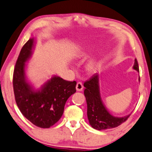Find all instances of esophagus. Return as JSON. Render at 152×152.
Here are the masks:
<instances>
[{
    "label": "esophagus",
    "instance_id": "obj_1",
    "mask_svg": "<svg viewBox=\"0 0 152 152\" xmlns=\"http://www.w3.org/2000/svg\"><path fill=\"white\" fill-rule=\"evenodd\" d=\"M83 88H84V86H83V84H82V83H80V82H78L76 85V90L78 91H83Z\"/></svg>",
    "mask_w": 152,
    "mask_h": 152
}]
</instances>
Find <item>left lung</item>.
<instances>
[{
  "instance_id": "left-lung-1",
  "label": "left lung",
  "mask_w": 152,
  "mask_h": 152,
  "mask_svg": "<svg viewBox=\"0 0 152 152\" xmlns=\"http://www.w3.org/2000/svg\"><path fill=\"white\" fill-rule=\"evenodd\" d=\"M133 68L139 72L137 59L134 60ZM84 86L86 88L84 94L87 104L88 119L89 124L93 129L101 131L115 128L120 126L129 118L130 115L122 118H117L113 116L108 112L101 99L97 74H94L89 80L85 81Z\"/></svg>"
}]
</instances>
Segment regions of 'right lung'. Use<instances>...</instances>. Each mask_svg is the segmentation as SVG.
I'll use <instances>...</instances> for the list:
<instances>
[{
	"instance_id": "obj_1",
	"label": "right lung",
	"mask_w": 152,
	"mask_h": 152,
	"mask_svg": "<svg viewBox=\"0 0 152 152\" xmlns=\"http://www.w3.org/2000/svg\"><path fill=\"white\" fill-rule=\"evenodd\" d=\"M34 42L30 38L19 55L13 72V91L21 114L35 126L47 129L61 118L67 99L76 93V82L53 76L41 90L34 91L25 76V63L32 54Z\"/></svg>"
}]
</instances>
